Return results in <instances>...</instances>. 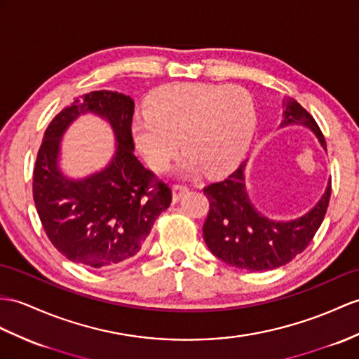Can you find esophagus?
<instances>
[{
	"label": "esophagus",
	"mask_w": 359,
	"mask_h": 359,
	"mask_svg": "<svg viewBox=\"0 0 359 359\" xmlns=\"http://www.w3.org/2000/svg\"><path fill=\"white\" fill-rule=\"evenodd\" d=\"M187 191H189V187H186V186H173L172 187V196H173L175 203H178V201L187 194Z\"/></svg>",
	"instance_id": "1"
}]
</instances>
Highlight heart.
<instances>
[{
  "instance_id": "heart-1",
  "label": "heart",
  "mask_w": 359,
  "mask_h": 359,
  "mask_svg": "<svg viewBox=\"0 0 359 359\" xmlns=\"http://www.w3.org/2000/svg\"><path fill=\"white\" fill-rule=\"evenodd\" d=\"M256 123L251 94L238 85L177 82L165 85L137 116L133 134L138 151L154 170L177 165L181 177L224 172L245 154Z\"/></svg>"
}]
</instances>
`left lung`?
Returning a JSON list of instances; mask_svg holds the SVG:
<instances>
[{"instance_id": "obj_1", "label": "left lung", "mask_w": 359, "mask_h": 359, "mask_svg": "<svg viewBox=\"0 0 359 359\" xmlns=\"http://www.w3.org/2000/svg\"><path fill=\"white\" fill-rule=\"evenodd\" d=\"M280 126H308L326 149V140L311 114L287 99ZM243 161L219 182L204 187L210 210L203 226L204 241L213 255L231 266L248 271H269L283 266L306 250L327 212L329 186L317 205L294 221H273L252 205L245 190Z\"/></svg>"}]
</instances>
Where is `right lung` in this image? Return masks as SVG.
<instances>
[{
  "label": "right lung",
  "instance_id": "obj_1",
  "mask_svg": "<svg viewBox=\"0 0 359 359\" xmlns=\"http://www.w3.org/2000/svg\"><path fill=\"white\" fill-rule=\"evenodd\" d=\"M107 118L116 154L107 168L83 180L58 169L60 138L81 113ZM134 100L117 91H93L51 120L33 169V199L50 242L74 264L117 265L142 250L152 225L170 205L172 191L134 154Z\"/></svg>",
  "mask_w": 359,
  "mask_h": 359
}]
</instances>
